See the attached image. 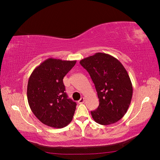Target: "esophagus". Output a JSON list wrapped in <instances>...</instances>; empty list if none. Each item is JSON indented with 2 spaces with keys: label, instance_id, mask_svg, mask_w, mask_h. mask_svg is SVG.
<instances>
[{
  "label": "esophagus",
  "instance_id": "34e87169",
  "mask_svg": "<svg viewBox=\"0 0 160 160\" xmlns=\"http://www.w3.org/2000/svg\"><path fill=\"white\" fill-rule=\"evenodd\" d=\"M84 98H81L80 99L78 100V103H79V104H82V103H84Z\"/></svg>",
  "mask_w": 160,
  "mask_h": 160
}]
</instances>
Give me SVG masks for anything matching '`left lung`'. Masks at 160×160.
<instances>
[{"label": "left lung", "mask_w": 160, "mask_h": 160, "mask_svg": "<svg viewBox=\"0 0 160 160\" xmlns=\"http://www.w3.org/2000/svg\"><path fill=\"white\" fill-rule=\"evenodd\" d=\"M80 63L95 84L99 106L91 111L94 121L102 125L115 123L123 118L131 104L132 86L127 70L109 54L96 53Z\"/></svg>", "instance_id": "obj_1"}]
</instances>
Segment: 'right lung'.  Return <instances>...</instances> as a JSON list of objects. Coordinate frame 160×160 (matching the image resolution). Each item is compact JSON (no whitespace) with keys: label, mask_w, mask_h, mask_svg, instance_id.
I'll return each mask as SVG.
<instances>
[{"label":"right lung","mask_w":160,"mask_h":160,"mask_svg":"<svg viewBox=\"0 0 160 160\" xmlns=\"http://www.w3.org/2000/svg\"><path fill=\"white\" fill-rule=\"evenodd\" d=\"M76 60L48 58L35 68L28 84V103L42 124L60 128L71 122L76 103L68 99L63 78Z\"/></svg>","instance_id":"right-lung-1"}]
</instances>
